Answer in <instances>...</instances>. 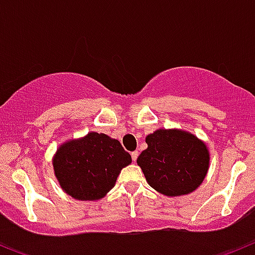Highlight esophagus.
Here are the masks:
<instances>
[{"label":"esophagus","instance_id":"obj_1","mask_svg":"<svg viewBox=\"0 0 255 255\" xmlns=\"http://www.w3.org/2000/svg\"><path fill=\"white\" fill-rule=\"evenodd\" d=\"M138 155H139V153L136 152V150H135V152H132V153H131V158H132V161L136 162V159H138Z\"/></svg>","mask_w":255,"mask_h":255}]
</instances>
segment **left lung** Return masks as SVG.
I'll use <instances>...</instances> for the list:
<instances>
[{"label":"left lung","instance_id":"8db88e82","mask_svg":"<svg viewBox=\"0 0 255 255\" xmlns=\"http://www.w3.org/2000/svg\"><path fill=\"white\" fill-rule=\"evenodd\" d=\"M148 148L136 162L148 184L168 197L194 191L208 171L206 144L190 132L159 129L145 138Z\"/></svg>","mask_w":255,"mask_h":255}]
</instances>
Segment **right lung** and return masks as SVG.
I'll use <instances>...</instances> for the list:
<instances>
[{
  "mask_svg": "<svg viewBox=\"0 0 255 255\" xmlns=\"http://www.w3.org/2000/svg\"><path fill=\"white\" fill-rule=\"evenodd\" d=\"M131 163V155L116 139L89 132L87 136L62 144L53 159L61 188L79 200L105 197L115 186L120 171Z\"/></svg>",
  "mask_w": 255,
  "mask_h": 255,
  "instance_id": "obj_1",
  "label": "right lung"
}]
</instances>
